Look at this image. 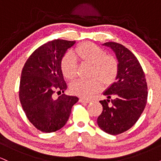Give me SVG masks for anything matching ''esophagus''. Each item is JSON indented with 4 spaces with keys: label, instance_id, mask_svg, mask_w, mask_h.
I'll return each mask as SVG.
<instances>
[{
    "label": "esophagus",
    "instance_id": "1",
    "mask_svg": "<svg viewBox=\"0 0 161 161\" xmlns=\"http://www.w3.org/2000/svg\"><path fill=\"white\" fill-rule=\"evenodd\" d=\"M79 101H80L81 103H86V104H88V103H89L90 101H91V100L88 98H84V97H81V98L79 99Z\"/></svg>",
    "mask_w": 161,
    "mask_h": 161
}]
</instances>
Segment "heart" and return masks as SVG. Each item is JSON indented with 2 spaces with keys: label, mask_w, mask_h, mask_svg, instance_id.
Here are the masks:
<instances>
[{
  "label": "heart",
  "mask_w": 161,
  "mask_h": 161,
  "mask_svg": "<svg viewBox=\"0 0 161 161\" xmlns=\"http://www.w3.org/2000/svg\"><path fill=\"white\" fill-rule=\"evenodd\" d=\"M74 55L82 64L92 66L90 80H76L71 83L70 92L75 95L89 97L105 86L111 85L118 74V62L112 55L106 54L101 47L91 42H84L74 51ZM60 69L66 79L73 80L76 76V62L71 53H66L60 61Z\"/></svg>",
  "instance_id": "heart-1"
}]
</instances>
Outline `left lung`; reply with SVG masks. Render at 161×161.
I'll use <instances>...</instances> for the list:
<instances>
[{
	"instance_id": "left-lung-1",
	"label": "left lung",
	"mask_w": 161,
	"mask_h": 161,
	"mask_svg": "<svg viewBox=\"0 0 161 161\" xmlns=\"http://www.w3.org/2000/svg\"><path fill=\"white\" fill-rule=\"evenodd\" d=\"M103 45L115 53L118 74L115 82L103 93L108 99L100 101L103 110L97 123L104 132L118 135L130 129L139 119L147 103V82L140 63L128 48L116 42Z\"/></svg>"
}]
</instances>
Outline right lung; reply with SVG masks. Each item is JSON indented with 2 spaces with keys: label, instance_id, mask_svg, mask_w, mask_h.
I'll use <instances>...</instances> for the list:
<instances>
[{
  "label": "right lung",
  "instance_id": "1",
  "mask_svg": "<svg viewBox=\"0 0 161 161\" xmlns=\"http://www.w3.org/2000/svg\"><path fill=\"white\" fill-rule=\"evenodd\" d=\"M75 41L53 40L40 46L28 58L21 73L19 101L30 123L44 132L61 129L69 119L72 107L79 98L63 94L67 86L60 61Z\"/></svg>",
  "mask_w": 161,
  "mask_h": 161
}]
</instances>
